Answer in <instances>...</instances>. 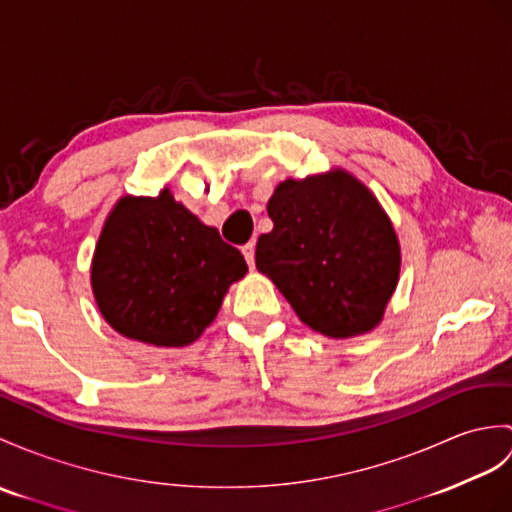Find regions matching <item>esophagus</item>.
<instances>
[{
    "label": "esophagus",
    "instance_id": "obj_1",
    "mask_svg": "<svg viewBox=\"0 0 512 512\" xmlns=\"http://www.w3.org/2000/svg\"><path fill=\"white\" fill-rule=\"evenodd\" d=\"M242 255L248 261V266H255V242H248L242 246Z\"/></svg>",
    "mask_w": 512,
    "mask_h": 512
}]
</instances>
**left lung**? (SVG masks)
Masks as SVG:
<instances>
[{
  "mask_svg": "<svg viewBox=\"0 0 512 512\" xmlns=\"http://www.w3.org/2000/svg\"><path fill=\"white\" fill-rule=\"evenodd\" d=\"M272 231L255 266L307 327L353 338L382 323L401 270L395 227L377 196L342 168L285 178L268 200Z\"/></svg>",
  "mask_w": 512,
  "mask_h": 512,
  "instance_id": "obj_1",
  "label": "left lung"
}]
</instances>
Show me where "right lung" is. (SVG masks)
<instances>
[{
  "instance_id": "right-lung-1",
  "label": "right lung",
  "mask_w": 512,
  "mask_h": 512,
  "mask_svg": "<svg viewBox=\"0 0 512 512\" xmlns=\"http://www.w3.org/2000/svg\"><path fill=\"white\" fill-rule=\"evenodd\" d=\"M246 272L242 253L163 187L159 196L115 202L93 251L91 290L117 334L154 347H187Z\"/></svg>"
}]
</instances>
